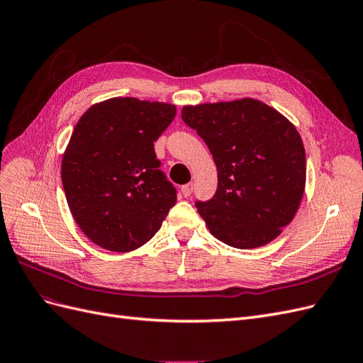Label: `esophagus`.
I'll use <instances>...</instances> for the list:
<instances>
[{"instance_id":"1","label":"esophagus","mask_w":363,"mask_h":363,"mask_svg":"<svg viewBox=\"0 0 363 363\" xmlns=\"http://www.w3.org/2000/svg\"><path fill=\"white\" fill-rule=\"evenodd\" d=\"M192 191H194V184L192 183H188V184L182 186V192H183L184 196H189L192 194Z\"/></svg>"}]
</instances>
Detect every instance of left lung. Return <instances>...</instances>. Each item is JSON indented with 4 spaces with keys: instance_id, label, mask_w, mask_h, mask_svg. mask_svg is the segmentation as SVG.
<instances>
[{
    "instance_id": "1",
    "label": "left lung",
    "mask_w": 363,
    "mask_h": 363,
    "mask_svg": "<svg viewBox=\"0 0 363 363\" xmlns=\"http://www.w3.org/2000/svg\"><path fill=\"white\" fill-rule=\"evenodd\" d=\"M182 118L211 150L218 188L196 201L211 233L235 248L276 239L298 211L306 186V151L298 130L255 98L184 106Z\"/></svg>"
}]
</instances>
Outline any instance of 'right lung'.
Returning <instances> with one entry per match:
<instances>
[{
  "label": "right lung",
  "instance_id": "add662e5",
  "mask_svg": "<svg viewBox=\"0 0 363 363\" xmlns=\"http://www.w3.org/2000/svg\"><path fill=\"white\" fill-rule=\"evenodd\" d=\"M175 113L169 103L115 96L91 106L77 123L63 152L62 183L77 225L98 247H142L177 201L155 152Z\"/></svg>",
  "mask_w": 363,
  "mask_h": 363
}]
</instances>
